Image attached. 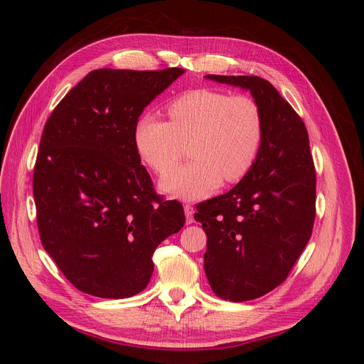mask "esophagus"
Instances as JSON below:
<instances>
[{
	"label": "esophagus",
	"mask_w": 364,
	"mask_h": 364,
	"mask_svg": "<svg viewBox=\"0 0 364 364\" xmlns=\"http://www.w3.org/2000/svg\"><path fill=\"white\" fill-rule=\"evenodd\" d=\"M183 211H185V217H186V223H193V215H194V208L191 205H185L183 206Z\"/></svg>",
	"instance_id": "1"
}]
</instances>
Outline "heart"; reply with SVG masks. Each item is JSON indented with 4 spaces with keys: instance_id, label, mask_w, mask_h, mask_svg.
<instances>
[{
    "instance_id": "b5f03b06",
    "label": "heart",
    "mask_w": 364,
    "mask_h": 364,
    "mask_svg": "<svg viewBox=\"0 0 364 364\" xmlns=\"http://www.w3.org/2000/svg\"><path fill=\"white\" fill-rule=\"evenodd\" d=\"M170 123L153 115L138 118L134 144L139 158L162 174L177 163L191 144L193 161L167 173L161 190L182 200L211 194L222 179H243L262 144V115L247 95L214 90L185 92L167 106Z\"/></svg>"
}]
</instances>
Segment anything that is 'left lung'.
I'll use <instances>...</instances> for the list:
<instances>
[{
	"label": "left lung",
	"mask_w": 364,
	"mask_h": 364,
	"mask_svg": "<svg viewBox=\"0 0 364 364\" xmlns=\"http://www.w3.org/2000/svg\"><path fill=\"white\" fill-rule=\"evenodd\" d=\"M249 91L262 115V144L232 190L197 205L206 232L205 273L230 302L257 299L287 278L316 217V171L306 127L270 82L258 75H205Z\"/></svg>",
	"instance_id": "8db88e82"
}]
</instances>
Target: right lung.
Masks as SVG:
<instances>
[{
	"mask_svg": "<svg viewBox=\"0 0 364 364\" xmlns=\"http://www.w3.org/2000/svg\"><path fill=\"white\" fill-rule=\"evenodd\" d=\"M185 73L94 70L42 132L33 174L43 249L83 293L123 299L147 287L153 252L185 223L162 200L134 144L139 115Z\"/></svg>",
	"mask_w": 364,
	"mask_h": 364,
	"instance_id": "add662e5",
	"label": "right lung"
}]
</instances>
